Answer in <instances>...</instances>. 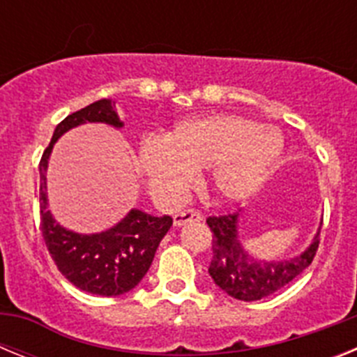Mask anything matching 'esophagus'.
I'll return each mask as SVG.
<instances>
[{
    "instance_id": "1",
    "label": "esophagus",
    "mask_w": 357,
    "mask_h": 357,
    "mask_svg": "<svg viewBox=\"0 0 357 357\" xmlns=\"http://www.w3.org/2000/svg\"><path fill=\"white\" fill-rule=\"evenodd\" d=\"M202 220H204V216H202L200 211L197 209L181 211V213H176L175 216H173V223H175L176 227L184 225V223L188 222H202Z\"/></svg>"
}]
</instances>
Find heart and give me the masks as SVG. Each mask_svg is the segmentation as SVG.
<instances>
[{
	"instance_id": "obj_1",
	"label": "heart",
	"mask_w": 357,
	"mask_h": 357,
	"mask_svg": "<svg viewBox=\"0 0 357 357\" xmlns=\"http://www.w3.org/2000/svg\"><path fill=\"white\" fill-rule=\"evenodd\" d=\"M277 128L248 118L214 114L178 123L162 141L141 144L137 164L155 195L176 198L193 182V173L211 168V184L227 198L254 191L282 153Z\"/></svg>"
}]
</instances>
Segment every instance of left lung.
<instances>
[{
    "label": "left lung",
    "instance_id": "obj_1",
    "mask_svg": "<svg viewBox=\"0 0 357 357\" xmlns=\"http://www.w3.org/2000/svg\"><path fill=\"white\" fill-rule=\"evenodd\" d=\"M239 213L209 216L207 225L213 232V259L209 264V275L216 286L232 298L243 302H254L266 298L288 286L313 263L320 243V234L311 247L288 261H255L241 248L238 239Z\"/></svg>",
    "mask_w": 357,
    "mask_h": 357
}]
</instances>
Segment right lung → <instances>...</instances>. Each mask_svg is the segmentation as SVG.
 <instances>
[{
    "label": "right lung",
    "mask_w": 357,
    "mask_h": 357,
    "mask_svg": "<svg viewBox=\"0 0 357 357\" xmlns=\"http://www.w3.org/2000/svg\"><path fill=\"white\" fill-rule=\"evenodd\" d=\"M107 123L123 127L116 112V102L103 98L77 110L56 125L48 148L39 162L40 229L48 252L62 275L78 289L93 295L118 296L130 291L146 275L160 239L172 227V216H150L132 209L121 222L100 234H77L66 230L48 211L46 168L55 141L69 128L82 123Z\"/></svg>",
    "instance_id": "1"
}]
</instances>
